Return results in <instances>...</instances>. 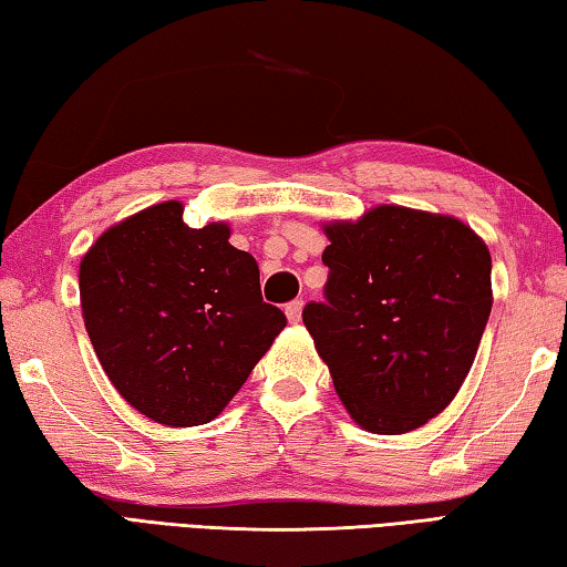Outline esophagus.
<instances>
[{"instance_id": "obj_1", "label": "esophagus", "mask_w": 567, "mask_h": 567, "mask_svg": "<svg viewBox=\"0 0 567 567\" xmlns=\"http://www.w3.org/2000/svg\"><path fill=\"white\" fill-rule=\"evenodd\" d=\"M302 310H305V302L302 300H295L285 307V315L290 319V324H297L302 319Z\"/></svg>"}]
</instances>
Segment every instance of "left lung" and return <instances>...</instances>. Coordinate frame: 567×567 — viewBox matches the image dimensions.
<instances>
[{
  "mask_svg": "<svg viewBox=\"0 0 567 567\" xmlns=\"http://www.w3.org/2000/svg\"><path fill=\"white\" fill-rule=\"evenodd\" d=\"M322 230L327 302L302 319L339 399L372 434L424 426L476 359L493 305L486 243L454 215L404 205Z\"/></svg>",
  "mask_w": 567,
  "mask_h": 567,
  "instance_id": "1",
  "label": "left lung"
}]
</instances>
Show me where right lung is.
I'll return each mask as SVG.
<instances>
[{
    "label": "right lung",
    "instance_id": "1",
    "mask_svg": "<svg viewBox=\"0 0 567 567\" xmlns=\"http://www.w3.org/2000/svg\"><path fill=\"white\" fill-rule=\"evenodd\" d=\"M230 225L188 228L166 200L111 225L79 265L81 315L111 384L163 426L208 424L287 319Z\"/></svg>",
    "mask_w": 567,
    "mask_h": 567
}]
</instances>
